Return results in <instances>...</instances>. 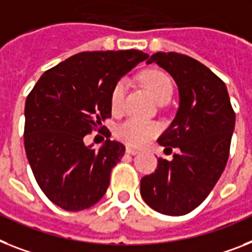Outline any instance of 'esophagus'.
I'll list each match as a JSON object with an SVG mask.
<instances>
[{"instance_id": "1", "label": "esophagus", "mask_w": 252, "mask_h": 252, "mask_svg": "<svg viewBox=\"0 0 252 252\" xmlns=\"http://www.w3.org/2000/svg\"><path fill=\"white\" fill-rule=\"evenodd\" d=\"M126 153H128V155H132V156H135V155H138L139 152L136 151V149H134V148H130V147H127V148H126Z\"/></svg>"}]
</instances>
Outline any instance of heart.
<instances>
[{"mask_svg":"<svg viewBox=\"0 0 252 252\" xmlns=\"http://www.w3.org/2000/svg\"><path fill=\"white\" fill-rule=\"evenodd\" d=\"M141 82L157 103L170 100L172 95V84L171 80L163 72L156 69L145 70L144 73L141 74ZM125 93H126V84L124 81H118L117 84L114 85L111 94V107L114 113L121 111ZM159 131H161V127L156 122L130 118L118 126L116 134H117V138L124 141L125 144L140 148L147 144L151 139L155 138L156 135H158Z\"/></svg>","mask_w":252,"mask_h":252,"instance_id":"1","label":"heart"}]
</instances>
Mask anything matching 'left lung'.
Instances as JSON below:
<instances>
[{"label":"left lung","mask_w":252,"mask_h":252,"mask_svg":"<svg viewBox=\"0 0 252 252\" xmlns=\"http://www.w3.org/2000/svg\"><path fill=\"white\" fill-rule=\"evenodd\" d=\"M156 63L174 78L179 108L158 144L172 151L156 171L140 180L145 203L165 215L190 213L205 201L225 168L236 114L223 81L198 60L178 53H156Z\"/></svg>","instance_id":"left-lung-1"}]
</instances>
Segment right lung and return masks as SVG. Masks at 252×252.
I'll use <instances>...</instances> for the list:
<instances>
[{"label": "right lung", "mask_w": 252, "mask_h": 252, "mask_svg": "<svg viewBox=\"0 0 252 252\" xmlns=\"http://www.w3.org/2000/svg\"><path fill=\"white\" fill-rule=\"evenodd\" d=\"M148 56L139 50L76 54L46 70L27 96V158L39 188L56 206L81 211L105 194L125 147L107 139L95 151L84 138L111 117L114 85Z\"/></svg>", "instance_id": "obj_1"}]
</instances>
